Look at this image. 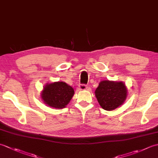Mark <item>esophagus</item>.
Wrapping results in <instances>:
<instances>
[{"instance_id": "esophagus-1", "label": "esophagus", "mask_w": 158, "mask_h": 158, "mask_svg": "<svg viewBox=\"0 0 158 158\" xmlns=\"http://www.w3.org/2000/svg\"><path fill=\"white\" fill-rule=\"evenodd\" d=\"M87 88H88V87H87L84 84H81V85H79V89L80 90H85V89H87Z\"/></svg>"}]
</instances>
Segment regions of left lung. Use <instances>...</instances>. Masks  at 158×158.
<instances>
[{
    "mask_svg": "<svg viewBox=\"0 0 158 158\" xmlns=\"http://www.w3.org/2000/svg\"><path fill=\"white\" fill-rule=\"evenodd\" d=\"M99 105L106 110H113L122 105L127 96V87L122 81L104 80L95 90Z\"/></svg>",
    "mask_w": 158,
    "mask_h": 158,
    "instance_id": "1",
    "label": "left lung"
}]
</instances>
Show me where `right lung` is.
<instances>
[{"mask_svg": "<svg viewBox=\"0 0 158 158\" xmlns=\"http://www.w3.org/2000/svg\"><path fill=\"white\" fill-rule=\"evenodd\" d=\"M75 94L71 86L64 81L52 82L43 87L41 98L47 106L55 109L65 108Z\"/></svg>", "mask_w": 158, "mask_h": 158, "instance_id": "right-lung-1", "label": "right lung"}]
</instances>
